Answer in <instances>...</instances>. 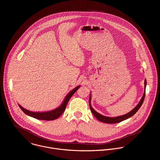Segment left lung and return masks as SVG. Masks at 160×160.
I'll return each mask as SVG.
<instances>
[{"instance_id":"left-lung-1","label":"left lung","mask_w":160,"mask_h":160,"mask_svg":"<svg viewBox=\"0 0 160 160\" xmlns=\"http://www.w3.org/2000/svg\"><path fill=\"white\" fill-rule=\"evenodd\" d=\"M146 80H144V94L142 95V97L141 98L140 102H139V103L137 105L136 107L132 109L131 112H129V113L121 116H119V117H116V118H109V117H105L103 116L100 114H98V112H97L95 110H93V109L92 108L91 104H90V100H91V97L90 95V98H89V105H90V109L91 110V112H92V114H93V116L100 121L104 122V123H108V124H115V123H118L120 122H122L131 117H132L133 115H134L136 114V112L139 109V108H141V106L142 105L144 100V97H145V94H146Z\"/></svg>"}]
</instances>
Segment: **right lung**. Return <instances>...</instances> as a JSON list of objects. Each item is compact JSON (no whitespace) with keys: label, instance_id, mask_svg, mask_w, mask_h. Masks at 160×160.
<instances>
[{"label":"right lung","instance_id":"right-lung-1","mask_svg":"<svg viewBox=\"0 0 160 160\" xmlns=\"http://www.w3.org/2000/svg\"><path fill=\"white\" fill-rule=\"evenodd\" d=\"M79 87H80V86H78L76 88H75L73 90H72L71 92H70V93H68V95H67V97H65V98L63 100L62 105L58 108L55 109V110L48 111V112H31V111L25 109L24 108L21 107L20 105H19V106L21 108V109L26 114H27L29 116H31L34 118H36L37 119L44 120V121L55 120V119H57V118H58L63 113V112L65 111V110L66 109L67 105L69 100L70 99L72 96L75 93V92L79 88Z\"/></svg>","mask_w":160,"mask_h":160}]
</instances>
